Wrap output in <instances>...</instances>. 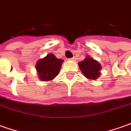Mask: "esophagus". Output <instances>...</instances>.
<instances>
[{"instance_id": "obj_1", "label": "esophagus", "mask_w": 131, "mask_h": 131, "mask_svg": "<svg viewBox=\"0 0 131 131\" xmlns=\"http://www.w3.org/2000/svg\"><path fill=\"white\" fill-rule=\"evenodd\" d=\"M69 60H70V61H75V58H74V57H73V58H71V59H69Z\"/></svg>"}]
</instances>
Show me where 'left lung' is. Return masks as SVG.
<instances>
[{
  "mask_svg": "<svg viewBox=\"0 0 131 131\" xmlns=\"http://www.w3.org/2000/svg\"><path fill=\"white\" fill-rule=\"evenodd\" d=\"M78 65L84 76L91 80H96L101 74L102 66L100 63L89 56H86L83 61H80Z\"/></svg>",
  "mask_w": 131,
  "mask_h": 131,
  "instance_id": "8db88e82",
  "label": "left lung"
}]
</instances>
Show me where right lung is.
<instances>
[{"label": "right lung", "mask_w": 131, "mask_h": 131, "mask_svg": "<svg viewBox=\"0 0 131 131\" xmlns=\"http://www.w3.org/2000/svg\"><path fill=\"white\" fill-rule=\"evenodd\" d=\"M63 61V59H57L53 53L39 59L35 65L39 79L45 82L53 80L59 73Z\"/></svg>", "instance_id": "1"}]
</instances>
